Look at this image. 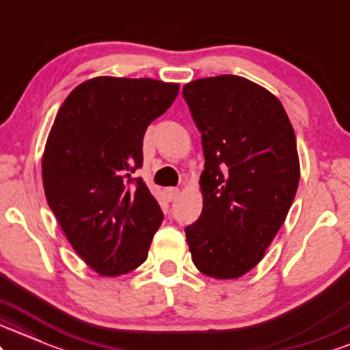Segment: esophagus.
Listing matches in <instances>:
<instances>
[{"mask_svg":"<svg viewBox=\"0 0 350 350\" xmlns=\"http://www.w3.org/2000/svg\"><path fill=\"white\" fill-rule=\"evenodd\" d=\"M165 195H167V200L168 201H175L176 198H178L180 190H178V188H167Z\"/></svg>","mask_w":350,"mask_h":350,"instance_id":"1","label":"esophagus"}]
</instances>
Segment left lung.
<instances>
[{
  "label": "left lung",
  "mask_w": 350,
  "mask_h": 350,
  "mask_svg": "<svg viewBox=\"0 0 350 350\" xmlns=\"http://www.w3.org/2000/svg\"><path fill=\"white\" fill-rule=\"evenodd\" d=\"M201 133L203 211L185 228L193 264L229 280L252 270L285 223L299 182L297 137L282 103L247 78L183 86Z\"/></svg>",
  "instance_id": "8db88e82"
}]
</instances>
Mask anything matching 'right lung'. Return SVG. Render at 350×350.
Wrapping results in <instances>:
<instances>
[{
  "instance_id": "right-lung-1",
  "label": "right lung",
  "mask_w": 350,
  "mask_h": 350,
  "mask_svg": "<svg viewBox=\"0 0 350 350\" xmlns=\"http://www.w3.org/2000/svg\"><path fill=\"white\" fill-rule=\"evenodd\" d=\"M178 83L96 77L60 106L42 157L49 206L75 252L105 277L146 262L163 215L142 178L147 126L170 108Z\"/></svg>"
}]
</instances>
